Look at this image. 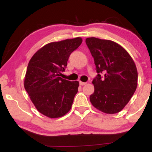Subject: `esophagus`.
Returning <instances> with one entry per match:
<instances>
[{
    "instance_id": "esophagus-1",
    "label": "esophagus",
    "mask_w": 152,
    "mask_h": 152,
    "mask_svg": "<svg viewBox=\"0 0 152 152\" xmlns=\"http://www.w3.org/2000/svg\"><path fill=\"white\" fill-rule=\"evenodd\" d=\"M79 84L81 85V86H83V85H86V82L79 81Z\"/></svg>"
}]
</instances>
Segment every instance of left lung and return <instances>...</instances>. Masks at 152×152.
<instances>
[{"mask_svg":"<svg viewBox=\"0 0 152 152\" xmlns=\"http://www.w3.org/2000/svg\"><path fill=\"white\" fill-rule=\"evenodd\" d=\"M98 75L92 81L90 102L105 114H116L128 104L137 87L138 73L133 58L124 48L110 40L87 38ZM101 73H104L102 77Z\"/></svg>","mask_w":152,"mask_h":152,"instance_id":"1","label":"left lung"}]
</instances>
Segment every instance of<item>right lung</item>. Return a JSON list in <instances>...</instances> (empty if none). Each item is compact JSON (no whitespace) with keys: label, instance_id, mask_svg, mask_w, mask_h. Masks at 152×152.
Returning <instances> with one entry per match:
<instances>
[{"label":"right lung","instance_id":"add662e5","mask_svg":"<svg viewBox=\"0 0 152 152\" xmlns=\"http://www.w3.org/2000/svg\"><path fill=\"white\" fill-rule=\"evenodd\" d=\"M82 43V38L51 42L37 50L28 65L24 87L31 102L41 114L59 118L71 109L79 82L60 77L70 54Z\"/></svg>","mask_w":152,"mask_h":152}]
</instances>
